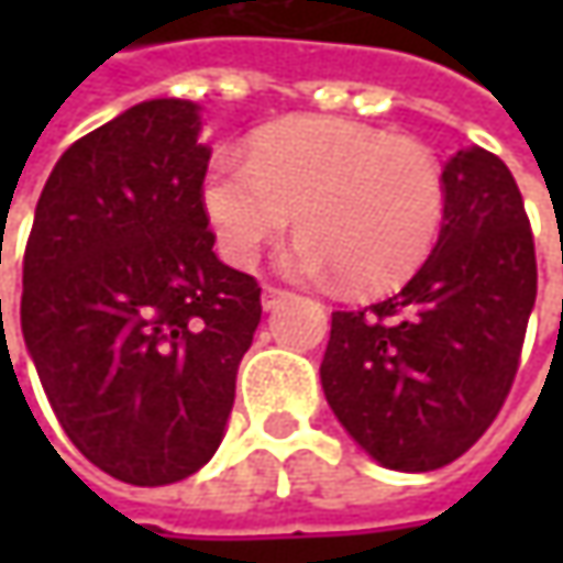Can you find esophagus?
Returning a JSON list of instances; mask_svg holds the SVG:
<instances>
[{"label":"esophagus","instance_id":"1","mask_svg":"<svg viewBox=\"0 0 563 563\" xmlns=\"http://www.w3.org/2000/svg\"><path fill=\"white\" fill-rule=\"evenodd\" d=\"M285 297H291L288 288H282V285H266V288H263V307H266V310H275Z\"/></svg>","mask_w":563,"mask_h":563}]
</instances>
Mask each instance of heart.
Here are the masks:
<instances>
[{"label":"heart","mask_w":563,"mask_h":563,"mask_svg":"<svg viewBox=\"0 0 563 563\" xmlns=\"http://www.w3.org/2000/svg\"><path fill=\"white\" fill-rule=\"evenodd\" d=\"M444 203L442 168L426 146L344 119L269 128L247 156L216 153L203 178L206 219L231 266L250 269L297 212L303 234L288 269L341 272L360 291L420 266L439 241Z\"/></svg>","instance_id":"1"}]
</instances>
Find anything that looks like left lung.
<instances>
[{"mask_svg":"<svg viewBox=\"0 0 563 563\" xmlns=\"http://www.w3.org/2000/svg\"><path fill=\"white\" fill-rule=\"evenodd\" d=\"M439 244L398 294L335 310L325 400L378 464L426 473L483 439L536 303V244L510 168L483 146L444 165Z\"/></svg>","mask_w":563,"mask_h":563,"instance_id":"obj_1","label":"left lung"}]
</instances>
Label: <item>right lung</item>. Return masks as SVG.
<instances>
[{
  "label": "right lung",
  "mask_w": 563,
  "mask_h": 563,
  "mask_svg": "<svg viewBox=\"0 0 563 563\" xmlns=\"http://www.w3.org/2000/svg\"><path fill=\"white\" fill-rule=\"evenodd\" d=\"M206 165L194 102H141L62 153L24 247L43 391L77 451L131 486L216 454L263 313L256 278L212 253Z\"/></svg>",
  "instance_id": "right-lung-1"
}]
</instances>
